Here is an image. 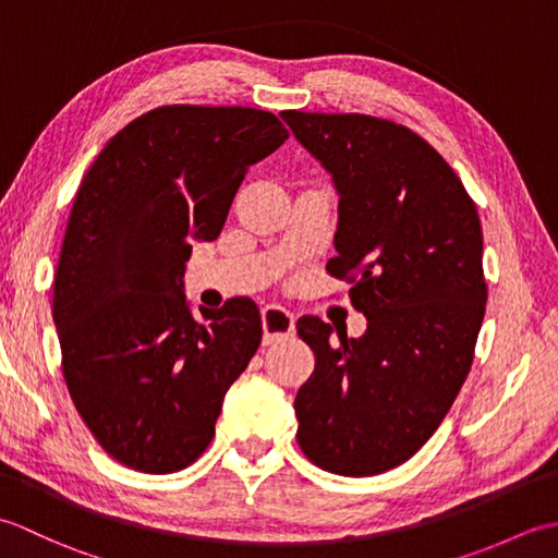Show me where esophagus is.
Wrapping results in <instances>:
<instances>
[{"mask_svg":"<svg viewBox=\"0 0 558 558\" xmlns=\"http://www.w3.org/2000/svg\"><path fill=\"white\" fill-rule=\"evenodd\" d=\"M260 322H264L266 345L282 338H290L294 333V314L280 304H268L266 310L260 312Z\"/></svg>","mask_w":558,"mask_h":558,"instance_id":"obj_1","label":"esophagus"}]
</instances>
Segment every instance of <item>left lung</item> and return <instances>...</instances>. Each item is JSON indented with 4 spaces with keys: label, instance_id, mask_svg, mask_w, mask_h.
<instances>
[{
    "label": "left lung",
    "instance_id": "1",
    "mask_svg": "<svg viewBox=\"0 0 558 558\" xmlns=\"http://www.w3.org/2000/svg\"><path fill=\"white\" fill-rule=\"evenodd\" d=\"M340 194L326 270L352 282L362 338L302 316L314 374L298 390V444L345 477L398 468L429 441L475 360L487 310L482 225L453 168L412 129L372 114L286 110Z\"/></svg>",
    "mask_w": 558,
    "mask_h": 558
}]
</instances>
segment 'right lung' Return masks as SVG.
I'll use <instances>...</instances> for the list:
<instances>
[{
	"label": "right lung",
	"mask_w": 558,
	"mask_h": 558,
	"mask_svg": "<svg viewBox=\"0 0 558 558\" xmlns=\"http://www.w3.org/2000/svg\"><path fill=\"white\" fill-rule=\"evenodd\" d=\"M288 136L266 110L162 105L120 129L83 174L52 316L71 400L126 468L192 465L260 345L254 300L196 318L182 278L189 240H216L248 168Z\"/></svg>",
	"instance_id": "add662e5"
}]
</instances>
